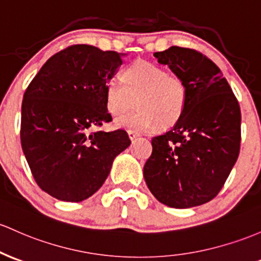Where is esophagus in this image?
<instances>
[{
  "instance_id": "34e87169",
  "label": "esophagus",
  "mask_w": 261,
  "mask_h": 261,
  "mask_svg": "<svg viewBox=\"0 0 261 261\" xmlns=\"http://www.w3.org/2000/svg\"><path fill=\"white\" fill-rule=\"evenodd\" d=\"M127 135H128V139L131 140V141H133V140H135L137 136V134L136 133H134V131H127Z\"/></svg>"
}]
</instances>
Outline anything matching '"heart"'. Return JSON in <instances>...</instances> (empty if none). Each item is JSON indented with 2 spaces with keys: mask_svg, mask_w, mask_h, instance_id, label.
<instances>
[{
  "mask_svg": "<svg viewBox=\"0 0 261 261\" xmlns=\"http://www.w3.org/2000/svg\"><path fill=\"white\" fill-rule=\"evenodd\" d=\"M122 80L111 78L105 85L109 113L121 116L139 105L140 110L116 121L117 127L148 131L172 127L178 122L187 102V88L179 75L145 61L126 68Z\"/></svg>",
  "mask_w": 261,
  "mask_h": 261,
  "instance_id": "obj_1",
  "label": "heart"
}]
</instances>
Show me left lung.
Segmentation results:
<instances>
[{
	"label": "left lung",
	"instance_id": "left-lung-1",
	"mask_svg": "<svg viewBox=\"0 0 261 261\" xmlns=\"http://www.w3.org/2000/svg\"><path fill=\"white\" fill-rule=\"evenodd\" d=\"M153 57L183 79L187 102L178 122L152 139L146 185L168 207H197L219 193L236 165L239 104L219 68L199 51L173 45Z\"/></svg>",
	"mask_w": 261,
	"mask_h": 261
}]
</instances>
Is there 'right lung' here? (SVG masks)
Returning <instances> with one entry per match:
<instances>
[{
  "label": "right lung",
  "instance_id": "add662e5",
  "mask_svg": "<svg viewBox=\"0 0 261 261\" xmlns=\"http://www.w3.org/2000/svg\"><path fill=\"white\" fill-rule=\"evenodd\" d=\"M125 56L71 45L50 57L25 90L22 150L37 185L54 198L82 202L93 196L131 144L124 130L90 131L113 120L105 85Z\"/></svg>",
  "mask_w": 261,
  "mask_h": 261
}]
</instances>
